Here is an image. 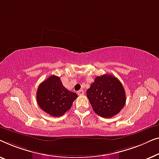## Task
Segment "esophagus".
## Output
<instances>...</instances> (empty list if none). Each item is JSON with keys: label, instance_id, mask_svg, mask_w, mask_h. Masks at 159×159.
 Instances as JSON below:
<instances>
[{"label": "esophagus", "instance_id": "1", "mask_svg": "<svg viewBox=\"0 0 159 159\" xmlns=\"http://www.w3.org/2000/svg\"><path fill=\"white\" fill-rule=\"evenodd\" d=\"M77 93H78V94H79V96H81V95H84V91H83V90H79V91L77 92Z\"/></svg>", "mask_w": 159, "mask_h": 159}]
</instances>
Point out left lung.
<instances>
[{
  "instance_id": "1",
  "label": "left lung",
  "mask_w": 159,
  "mask_h": 159,
  "mask_svg": "<svg viewBox=\"0 0 159 159\" xmlns=\"http://www.w3.org/2000/svg\"><path fill=\"white\" fill-rule=\"evenodd\" d=\"M87 97L96 114L111 118L123 108L126 97L121 82L115 76L104 74L97 76L86 91Z\"/></svg>"
}]
</instances>
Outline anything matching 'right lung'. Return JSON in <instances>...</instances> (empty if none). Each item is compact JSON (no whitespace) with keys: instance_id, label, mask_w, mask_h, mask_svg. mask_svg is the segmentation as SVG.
<instances>
[{"instance_id":"right-lung-1","label":"right lung","mask_w":159,"mask_h":159,"mask_svg":"<svg viewBox=\"0 0 159 159\" xmlns=\"http://www.w3.org/2000/svg\"><path fill=\"white\" fill-rule=\"evenodd\" d=\"M76 93L65 88L60 79L52 75L38 87L37 101L40 108L52 117H60L68 111L77 98Z\"/></svg>"}]
</instances>
